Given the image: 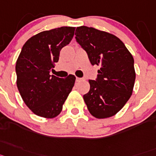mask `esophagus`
Masks as SVG:
<instances>
[{"label":"esophagus","mask_w":156,"mask_h":156,"mask_svg":"<svg viewBox=\"0 0 156 156\" xmlns=\"http://www.w3.org/2000/svg\"><path fill=\"white\" fill-rule=\"evenodd\" d=\"M82 80H83V79H82V78H78V77L76 78L77 82H80V81H82Z\"/></svg>","instance_id":"34e87169"}]
</instances>
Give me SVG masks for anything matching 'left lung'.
Masks as SVG:
<instances>
[{
    "mask_svg": "<svg viewBox=\"0 0 156 156\" xmlns=\"http://www.w3.org/2000/svg\"><path fill=\"white\" fill-rule=\"evenodd\" d=\"M75 35L91 64L101 66L83 96L88 110L97 119L112 117L132 95L136 78L133 55L120 39L104 31L82 26L77 27Z\"/></svg>",
    "mask_w": 156,
    "mask_h": 156,
    "instance_id": "1",
    "label": "left lung"
}]
</instances>
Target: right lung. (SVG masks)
Segmentation results:
<instances>
[{
	"instance_id": "obj_1",
	"label": "right lung",
	"mask_w": 156,
	"mask_h": 156,
	"mask_svg": "<svg viewBox=\"0 0 156 156\" xmlns=\"http://www.w3.org/2000/svg\"><path fill=\"white\" fill-rule=\"evenodd\" d=\"M74 30L62 27L34 35L23 46L16 61L19 92L26 105L41 117L57 116L74 85L73 74L66 78L49 74L61 48L72 40Z\"/></svg>"
}]
</instances>
